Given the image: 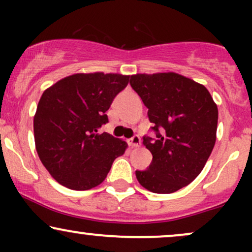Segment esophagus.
I'll return each mask as SVG.
<instances>
[{"label": "esophagus", "mask_w": 252, "mask_h": 252, "mask_svg": "<svg viewBox=\"0 0 252 252\" xmlns=\"http://www.w3.org/2000/svg\"><path fill=\"white\" fill-rule=\"evenodd\" d=\"M129 144L131 147H134V148H137V147H140L141 146L140 136H137V135L132 136V137L129 140Z\"/></svg>", "instance_id": "obj_1"}]
</instances>
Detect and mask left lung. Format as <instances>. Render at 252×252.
<instances>
[{
  "mask_svg": "<svg viewBox=\"0 0 252 252\" xmlns=\"http://www.w3.org/2000/svg\"><path fill=\"white\" fill-rule=\"evenodd\" d=\"M130 85L148 108L154 137L143 144L153 161L136 170L141 186L168 194L200 174L216 143L218 108L209 90L181 74H134Z\"/></svg>",
  "mask_w": 252,
  "mask_h": 252,
  "instance_id": "left-lung-1",
  "label": "left lung"
}]
</instances>
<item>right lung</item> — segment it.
Listing matches in <instances>:
<instances>
[{
	"label": "right lung",
	"instance_id": "obj_1",
	"mask_svg": "<svg viewBox=\"0 0 252 252\" xmlns=\"http://www.w3.org/2000/svg\"><path fill=\"white\" fill-rule=\"evenodd\" d=\"M129 76L77 73L45 90L34 116V140L40 160L63 186L86 190L102 184L126 144L98 129L105 112L126 89Z\"/></svg>",
	"mask_w": 252,
	"mask_h": 252
}]
</instances>
